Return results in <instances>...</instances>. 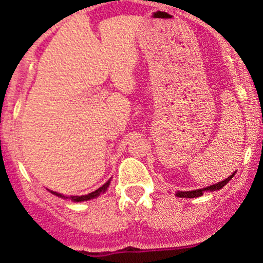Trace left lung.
<instances>
[{
    "mask_svg": "<svg viewBox=\"0 0 263 263\" xmlns=\"http://www.w3.org/2000/svg\"><path fill=\"white\" fill-rule=\"evenodd\" d=\"M233 176H235V173H232V175L228 177V179H226L224 181H220L218 182V184H214V185H210V186L204 187V189H197V190H190V192H179L176 196L177 197H181V198H196V197H201L202 194H203L204 190H210V192H214V190H219L221 189V187L224 186L226 184H227L228 181H230L231 179H232Z\"/></svg>",
    "mask_w": 263,
    "mask_h": 263,
    "instance_id": "obj_1",
    "label": "left lung"
}]
</instances>
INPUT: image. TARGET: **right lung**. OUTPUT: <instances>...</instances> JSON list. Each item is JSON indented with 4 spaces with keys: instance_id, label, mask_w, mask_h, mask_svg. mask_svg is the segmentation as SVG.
<instances>
[{
    "instance_id": "add662e5",
    "label": "right lung",
    "mask_w": 263,
    "mask_h": 263,
    "mask_svg": "<svg viewBox=\"0 0 263 263\" xmlns=\"http://www.w3.org/2000/svg\"><path fill=\"white\" fill-rule=\"evenodd\" d=\"M108 186H109V181L105 182L103 186H100L98 190H95V192L90 193V194H87V196H81V197H65V196H62V194H59V193H56V192H50V193H53L54 196L64 197V198H69L74 202H81V201H88V199H91V198H95V197H98L100 193H104L105 190H107Z\"/></svg>"
}]
</instances>
